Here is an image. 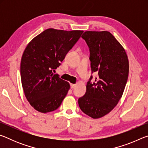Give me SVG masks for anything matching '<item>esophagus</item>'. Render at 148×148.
Returning a JSON list of instances; mask_svg holds the SVG:
<instances>
[{
  "mask_svg": "<svg viewBox=\"0 0 148 148\" xmlns=\"http://www.w3.org/2000/svg\"><path fill=\"white\" fill-rule=\"evenodd\" d=\"M76 84H71V89L74 88V87H76Z\"/></svg>",
  "mask_w": 148,
  "mask_h": 148,
  "instance_id": "esophagus-1",
  "label": "esophagus"
}]
</instances>
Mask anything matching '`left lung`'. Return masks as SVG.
I'll return each instance as SVG.
<instances>
[{"mask_svg": "<svg viewBox=\"0 0 148 148\" xmlns=\"http://www.w3.org/2000/svg\"><path fill=\"white\" fill-rule=\"evenodd\" d=\"M82 38L89 48L91 76L86 92L78 99L80 109L93 119L106 116L118 103L129 76V60L125 49L108 31H86Z\"/></svg>", "mask_w": 148, "mask_h": 148, "instance_id": "1", "label": "left lung"}]
</instances>
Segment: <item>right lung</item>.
<instances>
[{
	"label": "right lung",
	"mask_w": 148,
	"mask_h": 148,
	"mask_svg": "<svg viewBox=\"0 0 148 148\" xmlns=\"http://www.w3.org/2000/svg\"><path fill=\"white\" fill-rule=\"evenodd\" d=\"M83 32L48 29L27 45L20 66L21 84L27 101L37 111L53 112L66 97L69 82L53 72Z\"/></svg>",
	"instance_id": "add662e5"
}]
</instances>
